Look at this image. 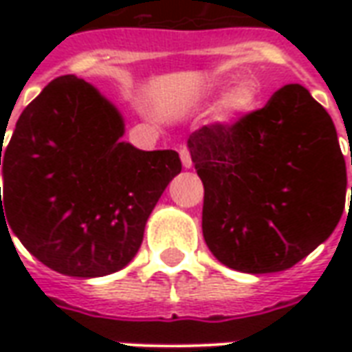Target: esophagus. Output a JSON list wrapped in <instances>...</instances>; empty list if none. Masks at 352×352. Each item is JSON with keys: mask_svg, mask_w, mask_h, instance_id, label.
Wrapping results in <instances>:
<instances>
[{"mask_svg": "<svg viewBox=\"0 0 352 352\" xmlns=\"http://www.w3.org/2000/svg\"><path fill=\"white\" fill-rule=\"evenodd\" d=\"M179 154H181V162H183L184 168H192V156L190 153H188V148H186V146H181V148H179Z\"/></svg>", "mask_w": 352, "mask_h": 352, "instance_id": "esophagus-1", "label": "esophagus"}]
</instances>
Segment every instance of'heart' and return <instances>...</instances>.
<instances>
[{
	"mask_svg": "<svg viewBox=\"0 0 352 352\" xmlns=\"http://www.w3.org/2000/svg\"><path fill=\"white\" fill-rule=\"evenodd\" d=\"M221 85L219 82H213V85H207L206 96H214L219 92ZM258 105V92L256 88L251 87V85H236L234 88H230L226 96L222 98L221 107H219V118L222 122H232V120H237L243 115H249L251 111H254Z\"/></svg>",
	"mask_w": 352,
	"mask_h": 352,
	"instance_id": "obj_1",
	"label": "heart"
}]
</instances>
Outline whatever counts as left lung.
Wrapping results in <instances>:
<instances>
[{
  "mask_svg": "<svg viewBox=\"0 0 352 352\" xmlns=\"http://www.w3.org/2000/svg\"><path fill=\"white\" fill-rule=\"evenodd\" d=\"M186 145L206 188L204 237L224 265L285 272L332 236L347 168L332 118L302 85L232 126L199 128Z\"/></svg>",
  "mask_w": 352,
  "mask_h": 352,
  "instance_id": "left-lung-1",
  "label": "left lung"
}]
</instances>
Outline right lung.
Listing matches in <instances>:
<instances>
[{
	"instance_id": "right-lung-1",
	"label": "right lung",
	"mask_w": 352,
	"mask_h": 352,
	"mask_svg": "<svg viewBox=\"0 0 352 352\" xmlns=\"http://www.w3.org/2000/svg\"><path fill=\"white\" fill-rule=\"evenodd\" d=\"M122 135L120 111L90 82L64 75L1 143L0 222L50 270L103 277L138 254L154 206L183 166L175 151H139Z\"/></svg>"
}]
</instances>
